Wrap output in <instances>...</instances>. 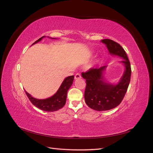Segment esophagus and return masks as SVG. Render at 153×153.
<instances>
[{"label":"esophagus","instance_id":"1","mask_svg":"<svg viewBox=\"0 0 153 153\" xmlns=\"http://www.w3.org/2000/svg\"><path fill=\"white\" fill-rule=\"evenodd\" d=\"M82 78V76L80 73H76L75 76V79L77 80V79H80V78Z\"/></svg>","mask_w":153,"mask_h":153}]
</instances>
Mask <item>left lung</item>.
Returning <instances> with one entry per match:
<instances>
[{
  "label": "left lung",
  "mask_w": 153,
  "mask_h": 153,
  "mask_svg": "<svg viewBox=\"0 0 153 153\" xmlns=\"http://www.w3.org/2000/svg\"><path fill=\"white\" fill-rule=\"evenodd\" d=\"M111 55H117L124 60L121 62L125 66L123 75L117 84H111L105 81L103 72L107 66L100 68H91L82 73L86 80L84 98L89 107L97 111H105L114 108L121 103L130 82L131 69L126 52L119 43L109 39L101 40Z\"/></svg>",
  "instance_id": "left-lung-1"
}]
</instances>
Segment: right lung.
<instances>
[{"label":"right lung","mask_w":153,"mask_h":153,"mask_svg":"<svg viewBox=\"0 0 153 153\" xmlns=\"http://www.w3.org/2000/svg\"><path fill=\"white\" fill-rule=\"evenodd\" d=\"M45 36L41 37L39 39L32 44L37 43L42 39ZM74 80V76H69L66 77L62 82L61 85L56 93L48 98L44 100H39L33 98L30 94L25 91V93L28 97L31 103L36 107L39 109L46 111V112H54L62 108L66 103L67 92L69 88L71 86Z\"/></svg>","instance_id":"1"}]
</instances>
